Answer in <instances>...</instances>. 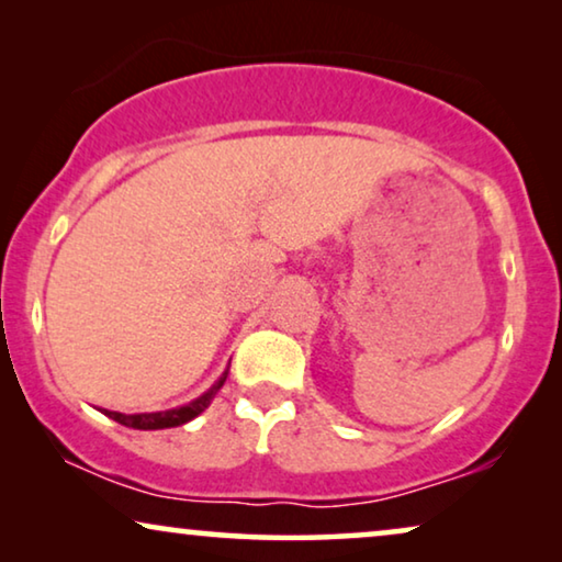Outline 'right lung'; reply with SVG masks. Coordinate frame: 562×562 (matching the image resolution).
<instances>
[{
    "instance_id": "add662e5",
    "label": "right lung",
    "mask_w": 562,
    "mask_h": 562,
    "mask_svg": "<svg viewBox=\"0 0 562 562\" xmlns=\"http://www.w3.org/2000/svg\"><path fill=\"white\" fill-rule=\"evenodd\" d=\"M227 379V371L220 375V381L214 383V386L202 394L194 402L183 404V406H176V409H168V412H153V414H122V412H106L102 409L106 417L120 422V425L125 427H133V429H166V427H179V425H187L194 417H199L206 406L212 404V398L217 391L222 389V383Z\"/></svg>"
}]
</instances>
